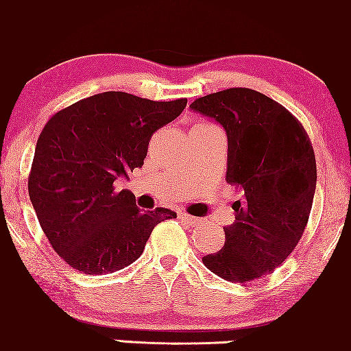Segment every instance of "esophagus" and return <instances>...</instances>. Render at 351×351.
Wrapping results in <instances>:
<instances>
[{"label": "esophagus", "mask_w": 351, "mask_h": 351, "mask_svg": "<svg viewBox=\"0 0 351 351\" xmlns=\"http://www.w3.org/2000/svg\"><path fill=\"white\" fill-rule=\"evenodd\" d=\"M179 217L182 219L184 222H187L189 226H197V223L200 222V219L194 217V215H189V214H186V212H180V214H179Z\"/></svg>", "instance_id": "obj_1"}]
</instances>
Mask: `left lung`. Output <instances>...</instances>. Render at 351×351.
<instances>
[{"label": "left lung", "mask_w": 351, "mask_h": 351, "mask_svg": "<svg viewBox=\"0 0 351 351\" xmlns=\"http://www.w3.org/2000/svg\"><path fill=\"white\" fill-rule=\"evenodd\" d=\"M191 108L226 129V179L242 191L226 243L202 262L223 280L252 282L280 267L300 242L317 186L312 143L292 112L258 90L223 89Z\"/></svg>", "instance_id": "left-lung-1"}]
</instances>
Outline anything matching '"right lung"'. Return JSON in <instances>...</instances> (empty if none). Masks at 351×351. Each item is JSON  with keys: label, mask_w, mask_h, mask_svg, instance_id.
Wrapping results in <instances>:
<instances>
[{"label": "right lung", "mask_w": 351, "mask_h": 351, "mask_svg": "<svg viewBox=\"0 0 351 351\" xmlns=\"http://www.w3.org/2000/svg\"><path fill=\"white\" fill-rule=\"evenodd\" d=\"M187 99L151 101L123 90L86 97L49 117L27 177L29 199L51 247L73 269L106 275L131 265L157 223L176 212H143L117 177L143 167L152 134Z\"/></svg>", "instance_id": "add662e5"}]
</instances>
